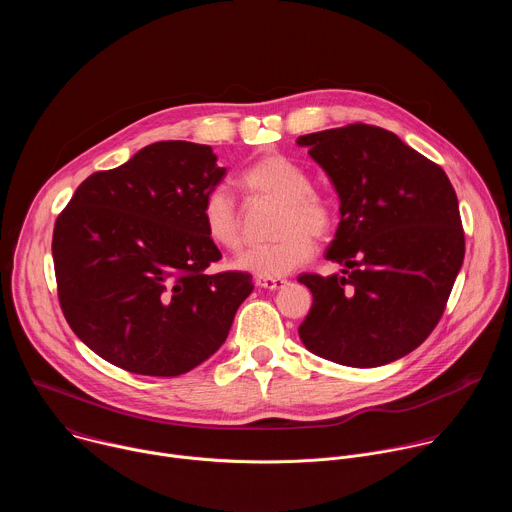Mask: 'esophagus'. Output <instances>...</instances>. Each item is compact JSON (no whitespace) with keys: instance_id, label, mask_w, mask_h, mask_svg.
<instances>
[{"instance_id":"esophagus-1","label":"esophagus","mask_w":512,"mask_h":512,"mask_svg":"<svg viewBox=\"0 0 512 512\" xmlns=\"http://www.w3.org/2000/svg\"><path fill=\"white\" fill-rule=\"evenodd\" d=\"M255 283L263 289H279L287 283V279H281V277H257Z\"/></svg>"}]
</instances>
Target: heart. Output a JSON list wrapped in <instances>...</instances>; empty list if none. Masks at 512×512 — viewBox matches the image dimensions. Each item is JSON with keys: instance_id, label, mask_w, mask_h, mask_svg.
I'll return each mask as SVG.
<instances>
[{"instance_id": "b5f03b06", "label": "heart", "mask_w": 512, "mask_h": 512, "mask_svg": "<svg viewBox=\"0 0 512 512\" xmlns=\"http://www.w3.org/2000/svg\"><path fill=\"white\" fill-rule=\"evenodd\" d=\"M241 184L253 198L279 204L273 218V241L247 249L235 259L239 269L259 277H279L294 271L314 255V237L326 239L336 225V206L324 192L312 188V174L296 160L269 152L253 160L241 174ZM206 235L218 247L237 251L243 245L241 216L227 186H214L202 202Z\"/></svg>"}]
</instances>
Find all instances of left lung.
<instances>
[{"mask_svg": "<svg viewBox=\"0 0 512 512\" xmlns=\"http://www.w3.org/2000/svg\"><path fill=\"white\" fill-rule=\"evenodd\" d=\"M340 196L326 259L342 275L302 273L314 304L308 350L346 367H381L440 322L464 261V229L446 172L395 133L367 123L298 137Z\"/></svg>", "mask_w": 512, "mask_h": 512, "instance_id": "1", "label": "left lung"}]
</instances>
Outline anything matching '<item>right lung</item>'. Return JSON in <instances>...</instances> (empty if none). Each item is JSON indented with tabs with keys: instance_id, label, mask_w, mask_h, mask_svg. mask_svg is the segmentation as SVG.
I'll return each mask as SVG.
<instances>
[{
	"instance_id": "right-lung-1",
	"label": "right lung",
	"mask_w": 512,
	"mask_h": 512,
	"mask_svg": "<svg viewBox=\"0 0 512 512\" xmlns=\"http://www.w3.org/2000/svg\"><path fill=\"white\" fill-rule=\"evenodd\" d=\"M225 172L210 145L158 141L91 174L58 214L62 314L115 367L178 377L227 340L253 281L247 271L206 273L223 255L206 235L202 202Z\"/></svg>"
}]
</instances>
